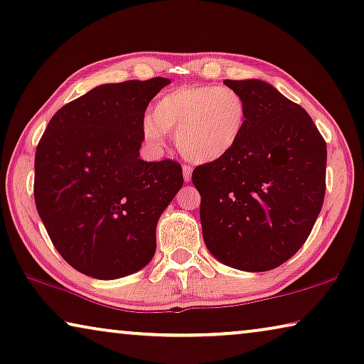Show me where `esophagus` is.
Segmentation results:
<instances>
[{
  "label": "esophagus",
  "mask_w": 364,
  "mask_h": 364,
  "mask_svg": "<svg viewBox=\"0 0 364 364\" xmlns=\"http://www.w3.org/2000/svg\"><path fill=\"white\" fill-rule=\"evenodd\" d=\"M191 175H193V168L188 166V165H184L183 166V180H184V183L191 181Z\"/></svg>",
  "instance_id": "1"
}]
</instances>
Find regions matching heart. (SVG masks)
<instances>
[{
  "label": "heart",
  "instance_id": "b5f03b06",
  "mask_svg": "<svg viewBox=\"0 0 364 364\" xmlns=\"http://www.w3.org/2000/svg\"><path fill=\"white\" fill-rule=\"evenodd\" d=\"M247 124V102L225 85L178 86L154 102L142 122L145 142L164 147L175 132L176 147L198 164L219 160L234 150Z\"/></svg>",
  "mask_w": 364,
  "mask_h": 364
}]
</instances>
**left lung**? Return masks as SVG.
I'll return each instance as SVG.
<instances>
[{
  "label": "left lung",
  "mask_w": 364,
  "mask_h": 364,
  "mask_svg": "<svg viewBox=\"0 0 364 364\" xmlns=\"http://www.w3.org/2000/svg\"><path fill=\"white\" fill-rule=\"evenodd\" d=\"M247 102L234 150L193 171L205 247L227 267L259 273L307 240L325 196L327 145L306 109L262 80H225Z\"/></svg>",
  "instance_id": "8db88e82"
}]
</instances>
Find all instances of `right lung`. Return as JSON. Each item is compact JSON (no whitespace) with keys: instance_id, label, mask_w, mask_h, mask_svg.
Listing matches in <instances>:
<instances>
[{"instance_id":"1","label":"right lung","mask_w":364,"mask_h":364,"mask_svg":"<svg viewBox=\"0 0 364 364\" xmlns=\"http://www.w3.org/2000/svg\"><path fill=\"white\" fill-rule=\"evenodd\" d=\"M168 78L96 86L48 122L36 150V208L65 262L96 279L147 267L156 224L183 186L176 161L139 159L149 102Z\"/></svg>"}]
</instances>
